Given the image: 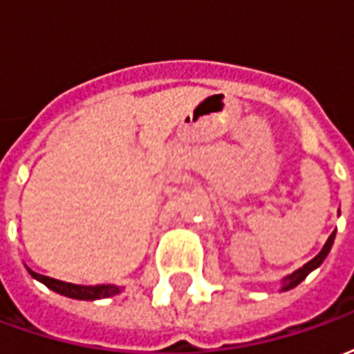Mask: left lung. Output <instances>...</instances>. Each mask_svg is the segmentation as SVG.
<instances>
[{"instance_id": "1", "label": "left lung", "mask_w": 354, "mask_h": 354, "mask_svg": "<svg viewBox=\"0 0 354 354\" xmlns=\"http://www.w3.org/2000/svg\"><path fill=\"white\" fill-rule=\"evenodd\" d=\"M334 239H335V231H332V235L328 237V241L324 243V246H322V250H320L315 258H313L311 261H307L304 267H299V269H296L294 273L286 274L284 279H282V286H281V292H286V290H292L296 288L299 282L304 281L307 274L311 273V271H315L317 267H320V263L326 260L328 252H330V248H332V245H334Z\"/></svg>"}]
</instances>
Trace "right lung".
I'll list each match as a JSON object with an SVG mask.
<instances>
[{
  "mask_svg": "<svg viewBox=\"0 0 354 354\" xmlns=\"http://www.w3.org/2000/svg\"><path fill=\"white\" fill-rule=\"evenodd\" d=\"M26 269L28 273L32 274L35 281L43 282L47 288H50L53 292H57L60 296L72 297V299H87V301H94V299L117 296L119 292H123V286H115V284H94V286H85V284H73V282L50 279V277H45V274L35 273L30 267H26Z\"/></svg>",
  "mask_w": 354,
  "mask_h": 354,
  "instance_id": "obj_1",
  "label": "right lung"
}]
</instances>
